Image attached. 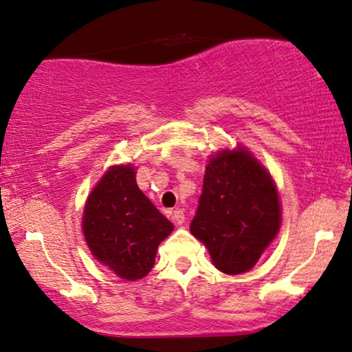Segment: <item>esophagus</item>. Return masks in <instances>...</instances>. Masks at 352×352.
<instances>
[{"mask_svg": "<svg viewBox=\"0 0 352 352\" xmlns=\"http://www.w3.org/2000/svg\"><path fill=\"white\" fill-rule=\"evenodd\" d=\"M173 220H175V223H184L185 222V212L182 209H177L173 210Z\"/></svg>", "mask_w": 352, "mask_h": 352, "instance_id": "1", "label": "esophagus"}]
</instances>
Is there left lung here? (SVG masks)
I'll return each instance as SVG.
<instances>
[{
  "instance_id": "8db88e82",
  "label": "left lung",
  "mask_w": 352,
  "mask_h": 352,
  "mask_svg": "<svg viewBox=\"0 0 352 352\" xmlns=\"http://www.w3.org/2000/svg\"><path fill=\"white\" fill-rule=\"evenodd\" d=\"M190 232L223 274L254 267L280 228V203L270 173L246 149L222 151L206 167Z\"/></svg>"
}]
</instances>
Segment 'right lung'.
Wrapping results in <instances>:
<instances>
[{"instance_id":"1","label":"right lung","mask_w":352,"mask_h":352,"mask_svg":"<svg viewBox=\"0 0 352 352\" xmlns=\"http://www.w3.org/2000/svg\"><path fill=\"white\" fill-rule=\"evenodd\" d=\"M82 227L93 256L124 280L146 277L159 243L173 230L138 188L132 166L106 172L88 196Z\"/></svg>"}]
</instances>
